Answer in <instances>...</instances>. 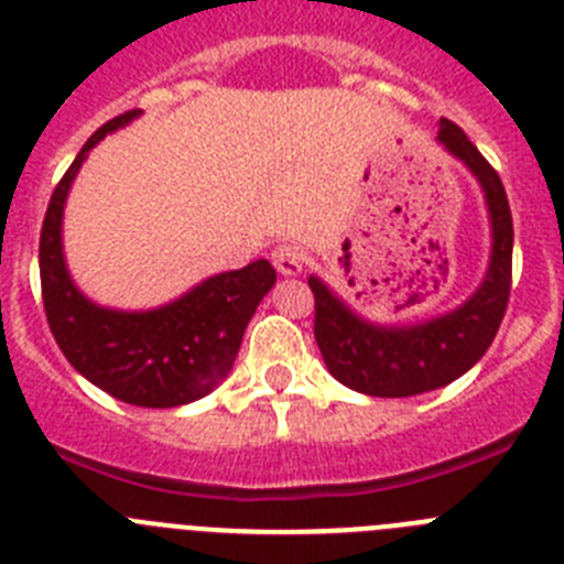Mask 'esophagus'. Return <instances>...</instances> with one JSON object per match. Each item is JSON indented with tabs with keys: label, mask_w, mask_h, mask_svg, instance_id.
Returning a JSON list of instances; mask_svg holds the SVG:
<instances>
[{
	"label": "esophagus",
	"mask_w": 564,
	"mask_h": 564,
	"mask_svg": "<svg viewBox=\"0 0 564 564\" xmlns=\"http://www.w3.org/2000/svg\"><path fill=\"white\" fill-rule=\"evenodd\" d=\"M271 259L273 268H276L282 276H296V273H302V268H305V251L299 246H293V242H282V246L273 248Z\"/></svg>",
	"instance_id": "obj_1"
}]
</instances>
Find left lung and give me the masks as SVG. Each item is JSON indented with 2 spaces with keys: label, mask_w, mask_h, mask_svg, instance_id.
<instances>
[{
  "label": "left lung",
  "mask_w": 564,
  "mask_h": 564,
  "mask_svg": "<svg viewBox=\"0 0 564 564\" xmlns=\"http://www.w3.org/2000/svg\"><path fill=\"white\" fill-rule=\"evenodd\" d=\"M437 141L475 172L486 194L495 242L486 279L475 296L466 299L457 311L421 325L378 327L356 316L322 279H307L316 299L313 336L327 370L344 387L364 395L410 398L446 387L480 361L506 316L511 296L514 223L500 174L457 123L441 118Z\"/></svg>",
  "instance_id": "8db88e82"
}]
</instances>
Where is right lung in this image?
Returning a JSON list of instances; mask_svg holds the SVG:
<instances>
[{"label":"right lung","mask_w":564,"mask_h":564,"mask_svg":"<svg viewBox=\"0 0 564 564\" xmlns=\"http://www.w3.org/2000/svg\"><path fill=\"white\" fill-rule=\"evenodd\" d=\"M141 109L104 123L64 172L44 214L39 271L47 325L56 344L87 381L112 398L147 410L192 403L231 372L248 322L276 282L268 259L242 271L217 273L158 311L127 313L93 305L69 279L62 253V214L69 183L107 132L127 127Z\"/></svg>","instance_id":"obj_1"}]
</instances>
